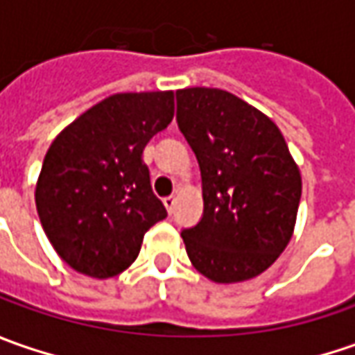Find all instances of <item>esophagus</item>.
I'll return each instance as SVG.
<instances>
[{"label": "esophagus", "instance_id": "1", "mask_svg": "<svg viewBox=\"0 0 355 355\" xmlns=\"http://www.w3.org/2000/svg\"><path fill=\"white\" fill-rule=\"evenodd\" d=\"M164 205H166L168 213H171L173 211V207H175V198H173V196H170V198H164Z\"/></svg>", "mask_w": 355, "mask_h": 355}]
</instances>
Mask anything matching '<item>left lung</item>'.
<instances>
[{
	"label": "left lung",
	"instance_id": "1",
	"mask_svg": "<svg viewBox=\"0 0 355 355\" xmlns=\"http://www.w3.org/2000/svg\"><path fill=\"white\" fill-rule=\"evenodd\" d=\"M175 98L203 187V215L182 231L187 257L215 282L252 279L293 237L300 171L277 124L235 94L193 87Z\"/></svg>",
	"mask_w": 355,
	"mask_h": 355
}]
</instances>
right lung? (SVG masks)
<instances>
[{"label": "right lung", "instance_id": "add662e5", "mask_svg": "<svg viewBox=\"0 0 355 355\" xmlns=\"http://www.w3.org/2000/svg\"><path fill=\"white\" fill-rule=\"evenodd\" d=\"M171 118V90L112 94L53 140L35 203L67 265L110 279L136 261L146 231L166 219L142 152Z\"/></svg>", "mask_w": 355, "mask_h": 355}]
</instances>
